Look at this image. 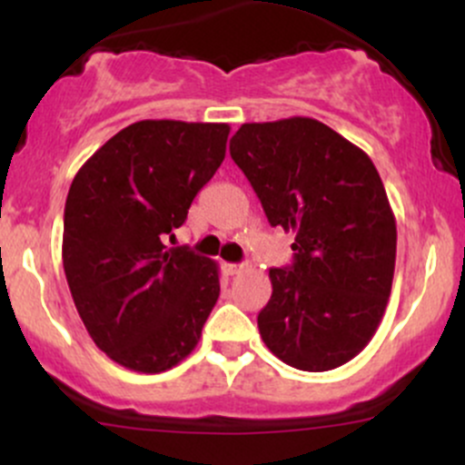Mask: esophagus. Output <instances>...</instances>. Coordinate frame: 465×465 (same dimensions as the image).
I'll list each match as a JSON object with an SVG mask.
<instances>
[{"mask_svg":"<svg viewBox=\"0 0 465 465\" xmlns=\"http://www.w3.org/2000/svg\"><path fill=\"white\" fill-rule=\"evenodd\" d=\"M223 269H225V273L227 275H238L240 273V271H242L244 269V266L242 264H223Z\"/></svg>","mask_w":465,"mask_h":465,"instance_id":"1","label":"esophagus"}]
</instances>
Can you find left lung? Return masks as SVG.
I'll list each match as a JSON object with an SVG mask.
<instances>
[{
	"instance_id": "1",
	"label": "left lung",
	"mask_w": 465,
	"mask_h": 465,
	"mask_svg": "<svg viewBox=\"0 0 465 465\" xmlns=\"http://www.w3.org/2000/svg\"><path fill=\"white\" fill-rule=\"evenodd\" d=\"M229 154L271 227L295 233L292 264L269 271L264 345L295 370L345 365L378 330L396 269V216L376 165L312 117L242 124Z\"/></svg>"
}]
</instances>
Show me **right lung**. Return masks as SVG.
Returning a JSON list of instances; mask_svg holds the SVG:
<instances>
[{
    "label": "right lung",
    "instance_id": "add662e5",
    "mask_svg": "<svg viewBox=\"0 0 465 465\" xmlns=\"http://www.w3.org/2000/svg\"><path fill=\"white\" fill-rule=\"evenodd\" d=\"M229 124L142 120L100 146L72 181L63 269L94 343L126 370H173L221 295L218 264L165 247L227 151Z\"/></svg>",
    "mask_w": 465,
    "mask_h": 465
}]
</instances>
